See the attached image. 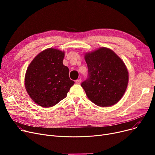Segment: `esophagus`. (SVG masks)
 Instances as JSON below:
<instances>
[{"label": "esophagus", "instance_id": "1", "mask_svg": "<svg viewBox=\"0 0 155 155\" xmlns=\"http://www.w3.org/2000/svg\"><path fill=\"white\" fill-rule=\"evenodd\" d=\"M81 82H82V80H81L80 78V79H77V80H75V83L77 84H80L81 83Z\"/></svg>", "mask_w": 155, "mask_h": 155}]
</instances>
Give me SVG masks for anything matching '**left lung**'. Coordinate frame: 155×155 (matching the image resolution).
<instances>
[{
  "label": "left lung",
  "mask_w": 155,
  "mask_h": 155,
  "mask_svg": "<svg viewBox=\"0 0 155 155\" xmlns=\"http://www.w3.org/2000/svg\"><path fill=\"white\" fill-rule=\"evenodd\" d=\"M89 77L83 82L88 99L100 107H109L118 102L128 85L126 64L110 49L101 47L85 54Z\"/></svg>",
  "instance_id": "1"
}]
</instances>
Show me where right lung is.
I'll return each mask as SVG.
<instances>
[{
	"label": "right lung",
	"mask_w": 155,
	"mask_h": 155,
	"mask_svg": "<svg viewBox=\"0 0 155 155\" xmlns=\"http://www.w3.org/2000/svg\"><path fill=\"white\" fill-rule=\"evenodd\" d=\"M64 56V51L48 48L39 53L27 68L26 91L39 106L53 107L67 96L75 84L70 79L68 68L63 65Z\"/></svg>",
	"instance_id": "add662e5"
}]
</instances>
